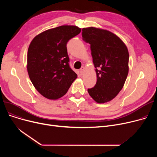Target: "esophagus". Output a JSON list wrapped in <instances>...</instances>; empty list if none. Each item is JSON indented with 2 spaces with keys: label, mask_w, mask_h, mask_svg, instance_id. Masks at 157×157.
<instances>
[{
  "label": "esophagus",
  "mask_w": 157,
  "mask_h": 157,
  "mask_svg": "<svg viewBox=\"0 0 157 157\" xmlns=\"http://www.w3.org/2000/svg\"><path fill=\"white\" fill-rule=\"evenodd\" d=\"M84 70H85V67H82L80 69H79V72L81 74H83L84 73Z\"/></svg>",
  "instance_id": "obj_1"
}]
</instances>
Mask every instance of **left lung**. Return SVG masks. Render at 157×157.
Instances as JSON below:
<instances>
[{
  "label": "left lung",
  "instance_id": "8db88e82",
  "mask_svg": "<svg viewBox=\"0 0 157 157\" xmlns=\"http://www.w3.org/2000/svg\"><path fill=\"white\" fill-rule=\"evenodd\" d=\"M82 37L90 44L97 74V83L88 92L98 103L110 101L120 92L128 75L127 48L118 36L103 29L83 28Z\"/></svg>",
  "mask_w": 157,
  "mask_h": 157
}]
</instances>
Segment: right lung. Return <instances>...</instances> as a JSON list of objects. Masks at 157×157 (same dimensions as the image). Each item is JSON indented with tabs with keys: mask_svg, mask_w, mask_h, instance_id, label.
Here are the masks:
<instances>
[{
	"mask_svg": "<svg viewBox=\"0 0 157 157\" xmlns=\"http://www.w3.org/2000/svg\"><path fill=\"white\" fill-rule=\"evenodd\" d=\"M80 32L78 27L63 25L40 33L32 40L27 71L33 85L44 97L63 96L77 78L70 67L67 43Z\"/></svg>",
	"mask_w": 157,
	"mask_h": 157,
	"instance_id": "obj_1",
	"label": "right lung"
}]
</instances>
